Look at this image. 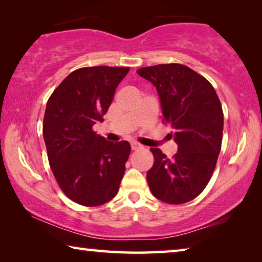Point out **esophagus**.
<instances>
[{
	"label": "esophagus",
	"mask_w": 262,
	"mask_h": 262,
	"mask_svg": "<svg viewBox=\"0 0 262 262\" xmlns=\"http://www.w3.org/2000/svg\"><path fill=\"white\" fill-rule=\"evenodd\" d=\"M142 147H141V145L140 144H137V143H132V150H134V151H135V150H139V149H141Z\"/></svg>",
	"instance_id": "esophagus-1"
}]
</instances>
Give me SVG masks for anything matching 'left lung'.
I'll use <instances>...</instances> for the list:
<instances>
[{
    "label": "left lung",
    "mask_w": 262,
    "mask_h": 262,
    "mask_svg": "<svg viewBox=\"0 0 262 262\" xmlns=\"http://www.w3.org/2000/svg\"><path fill=\"white\" fill-rule=\"evenodd\" d=\"M136 73L151 82L161 99L163 122L173 128L178 152L168 159L151 148L147 173L155 198L170 205L193 200L209 183L221 151L223 110L210 82L179 63L143 67Z\"/></svg>",
    "instance_id": "left-lung-1"
}]
</instances>
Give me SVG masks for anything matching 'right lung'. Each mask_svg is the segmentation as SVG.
Returning a JSON list of instances; mask_svg holds the SVG:
<instances>
[{"mask_svg":"<svg viewBox=\"0 0 262 262\" xmlns=\"http://www.w3.org/2000/svg\"><path fill=\"white\" fill-rule=\"evenodd\" d=\"M128 72L107 66L79 68L48 98L42 123L48 162L62 192L78 205H104L119 190L130 144L106 141L92 127L104 121Z\"/></svg>","mask_w":262,"mask_h":262,"instance_id":"add662e5","label":"right lung"}]
</instances>
